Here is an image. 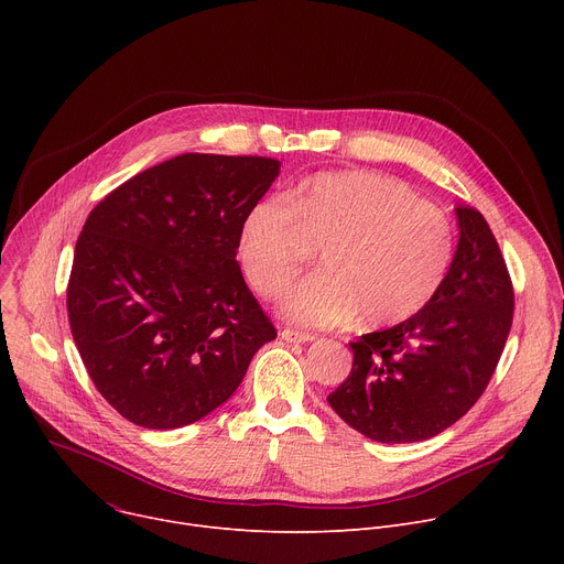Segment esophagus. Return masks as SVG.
I'll return each mask as SVG.
<instances>
[{
	"instance_id": "1",
	"label": "esophagus",
	"mask_w": 564,
	"mask_h": 564,
	"mask_svg": "<svg viewBox=\"0 0 564 564\" xmlns=\"http://www.w3.org/2000/svg\"><path fill=\"white\" fill-rule=\"evenodd\" d=\"M281 339H283V341H288V344H307V341H314V335L285 328V330H281Z\"/></svg>"
}]
</instances>
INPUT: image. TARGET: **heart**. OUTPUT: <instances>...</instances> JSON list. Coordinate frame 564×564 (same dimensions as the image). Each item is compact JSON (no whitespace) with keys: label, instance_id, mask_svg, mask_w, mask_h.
<instances>
[{"label":"heart","instance_id":"obj_1","mask_svg":"<svg viewBox=\"0 0 564 564\" xmlns=\"http://www.w3.org/2000/svg\"><path fill=\"white\" fill-rule=\"evenodd\" d=\"M318 250L321 272L279 310L296 326L390 328L442 290L455 257L448 216L406 183L375 172L318 174L292 200L265 196L240 218L236 259L246 283L274 299Z\"/></svg>","mask_w":564,"mask_h":564}]
</instances>
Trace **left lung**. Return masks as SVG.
<instances>
[{
    "label": "left lung",
    "mask_w": 564,
    "mask_h": 564,
    "mask_svg": "<svg viewBox=\"0 0 564 564\" xmlns=\"http://www.w3.org/2000/svg\"><path fill=\"white\" fill-rule=\"evenodd\" d=\"M459 240L437 296L413 318L350 344L352 370L328 394L335 413L381 444L453 426L485 392L513 321V285L477 209L457 205Z\"/></svg>",
    "instance_id": "8db88e82"
}]
</instances>
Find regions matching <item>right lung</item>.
Wrapping results in <instances>:
<instances>
[{
    "instance_id": "add662e5",
    "label": "right lung",
    "mask_w": 564,
    "mask_h": 564,
    "mask_svg": "<svg viewBox=\"0 0 564 564\" xmlns=\"http://www.w3.org/2000/svg\"><path fill=\"white\" fill-rule=\"evenodd\" d=\"M279 172L274 158L183 153L89 214L66 290L68 324L96 388L135 426L203 420L276 339L240 274L236 238Z\"/></svg>"
}]
</instances>
